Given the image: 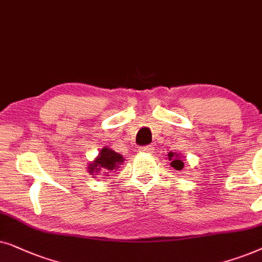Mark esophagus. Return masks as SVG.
I'll return each mask as SVG.
<instances>
[{
    "mask_svg": "<svg viewBox=\"0 0 262 262\" xmlns=\"http://www.w3.org/2000/svg\"><path fill=\"white\" fill-rule=\"evenodd\" d=\"M152 149H153L152 146H142V147L139 148V152H142V153H152Z\"/></svg>",
    "mask_w": 262,
    "mask_h": 262,
    "instance_id": "34e87169",
    "label": "esophagus"
}]
</instances>
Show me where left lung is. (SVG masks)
I'll return each mask as SVG.
<instances>
[{"label":"left lung","instance_id":"obj_1","mask_svg":"<svg viewBox=\"0 0 262 262\" xmlns=\"http://www.w3.org/2000/svg\"><path fill=\"white\" fill-rule=\"evenodd\" d=\"M167 159L170 160V165L172 167H175L176 170H181L183 169V159L181 157V153H176V152H169L167 153Z\"/></svg>","mask_w":262,"mask_h":262}]
</instances>
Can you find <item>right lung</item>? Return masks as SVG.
<instances>
[{
    "label": "right lung",
    "instance_id": "add662e5",
    "mask_svg": "<svg viewBox=\"0 0 262 262\" xmlns=\"http://www.w3.org/2000/svg\"><path fill=\"white\" fill-rule=\"evenodd\" d=\"M123 160V157L120 153L113 151L109 147H103L95 160L87 165V171L95 179L98 175L107 176L111 171H116Z\"/></svg>",
    "mask_w": 262,
    "mask_h": 262
}]
</instances>
